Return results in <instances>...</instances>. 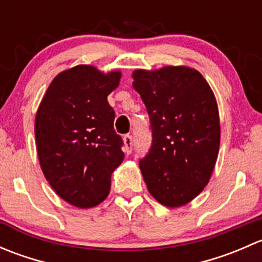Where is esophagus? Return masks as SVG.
<instances>
[{"instance_id": "obj_1", "label": "esophagus", "mask_w": 262, "mask_h": 262, "mask_svg": "<svg viewBox=\"0 0 262 262\" xmlns=\"http://www.w3.org/2000/svg\"><path fill=\"white\" fill-rule=\"evenodd\" d=\"M124 152L126 153V155H129V153L132 152V149H133V138H132V136H129V134H126L125 137H124Z\"/></svg>"}]
</instances>
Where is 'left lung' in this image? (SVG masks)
<instances>
[{
  "mask_svg": "<svg viewBox=\"0 0 262 262\" xmlns=\"http://www.w3.org/2000/svg\"><path fill=\"white\" fill-rule=\"evenodd\" d=\"M132 76L152 129L149 153L139 162L147 189L160 204L182 207L204 190L218 158L214 92L199 71L186 66L136 70Z\"/></svg>",
  "mask_w": 262,
  "mask_h": 262,
  "instance_id": "obj_1",
  "label": "left lung"
}]
</instances>
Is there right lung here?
Returning <instances> with one entry per match:
<instances>
[{
	"mask_svg": "<svg viewBox=\"0 0 262 262\" xmlns=\"http://www.w3.org/2000/svg\"><path fill=\"white\" fill-rule=\"evenodd\" d=\"M120 78V71L76 66L55 76L36 112L41 171L63 200L82 209L106 199L112 173L124 160L123 139L115 133V113L107 102Z\"/></svg>",
	"mask_w": 262,
	"mask_h": 262,
	"instance_id": "1",
	"label": "right lung"
}]
</instances>
